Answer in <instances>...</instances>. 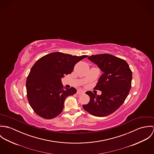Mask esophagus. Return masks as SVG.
Listing matches in <instances>:
<instances>
[{
    "label": "esophagus",
    "mask_w": 154,
    "mask_h": 154,
    "mask_svg": "<svg viewBox=\"0 0 154 154\" xmlns=\"http://www.w3.org/2000/svg\"><path fill=\"white\" fill-rule=\"evenodd\" d=\"M77 94H83L84 93V92L83 91H82V90H81V89H79V90H78L77 91Z\"/></svg>",
    "instance_id": "1"
}]
</instances>
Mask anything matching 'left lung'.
I'll list each match as a JSON object with an SVG mask.
<instances>
[{"label":"left lung","mask_w":154,"mask_h":154,"mask_svg":"<svg viewBox=\"0 0 154 154\" xmlns=\"http://www.w3.org/2000/svg\"><path fill=\"white\" fill-rule=\"evenodd\" d=\"M88 59L103 72L95 87L101 91L100 95L87 92L90 97L83 108L97 117L109 116L124 103L131 88L132 72L128 63L109 54L92 55Z\"/></svg>","instance_id":"1"}]
</instances>
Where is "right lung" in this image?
I'll return each mask as SVG.
<instances>
[{"label": "right lung", "instance_id": "add662e5", "mask_svg": "<svg viewBox=\"0 0 154 154\" xmlns=\"http://www.w3.org/2000/svg\"><path fill=\"white\" fill-rule=\"evenodd\" d=\"M87 56H72L54 52L38 59L32 67L26 82L27 98L35 112L45 119L61 113L65 100L76 92L63 88L62 78L73 71L76 63Z\"/></svg>", "mask_w": 154, "mask_h": 154}]
</instances>
